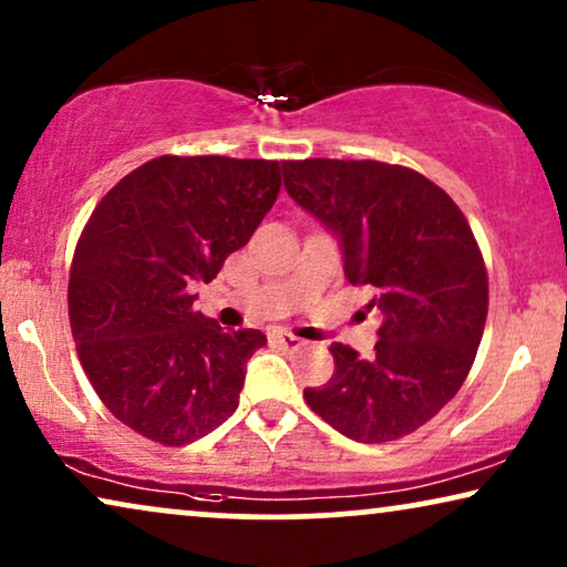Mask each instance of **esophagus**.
I'll return each mask as SVG.
<instances>
[{"label":"esophagus","mask_w":567,"mask_h":567,"mask_svg":"<svg viewBox=\"0 0 567 567\" xmlns=\"http://www.w3.org/2000/svg\"><path fill=\"white\" fill-rule=\"evenodd\" d=\"M276 343L281 346V348H286V351H299V348L305 346V340L297 338V336H291V332H286V330H278L276 332Z\"/></svg>","instance_id":"obj_1"}]
</instances>
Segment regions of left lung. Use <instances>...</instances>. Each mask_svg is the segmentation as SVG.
<instances>
[{
    "label": "left lung",
    "instance_id": "8db88e82",
    "mask_svg": "<svg viewBox=\"0 0 567 567\" xmlns=\"http://www.w3.org/2000/svg\"><path fill=\"white\" fill-rule=\"evenodd\" d=\"M286 193L332 231L348 281L384 315L369 359L332 343L336 374L307 405L343 436L384 444L460 392L487 317V274L460 206L415 169L374 159L284 162Z\"/></svg>",
    "mask_w": 567,
    "mask_h": 567
}]
</instances>
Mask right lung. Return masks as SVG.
I'll return each instance as SVG.
<instances>
[{
  "label": "right lung",
  "instance_id": "1",
  "mask_svg": "<svg viewBox=\"0 0 567 567\" xmlns=\"http://www.w3.org/2000/svg\"><path fill=\"white\" fill-rule=\"evenodd\" d=\"M281 190L268 159L157 157L107 190L69 274V322L97 398L123 425L185 446L239 405L260 330H221L193 309Z\"/></svg>",
  "mask_w": 567,
  "mask_h": 567
}]
</instances>
